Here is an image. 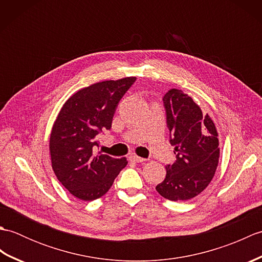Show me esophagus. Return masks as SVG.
Masks as SVG:
<instances>
[{
	"instance_id": "1",
	"label": "esophagus",
	"mask_w": 262,
	"mask_h": 262,
	"mask_svg": "<svg viewBox=\"0 0 262 262\" xmlns=\"http://www.w3.org/2000/svg\"><path fill=\"white\" fill-rule=\"evenodd\" d=\"M130 160L135 163H141V162H144V161H145V159H143L141 157H137V155H132Z\"/></svg>"
}]
</instances>
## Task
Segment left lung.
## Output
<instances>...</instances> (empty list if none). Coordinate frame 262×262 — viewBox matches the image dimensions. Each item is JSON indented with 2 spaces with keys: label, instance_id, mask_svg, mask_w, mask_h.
I'll use <instances>...</instances> for the list:
<instances>
[{
  "label": "left lung",
  "instance_id": "left-lung-1",
  "mask_svg": "<svg viewBox=\"0 0 262 262\" xmlns=\"http://www.w3.org/2000/svg\"><path fill=\"white\" fill-rule=\"evenodd\" d=\"M163 105L176 161L166 165L165 179L155 187L161 196L182 202L202 192L219 164V134L208 114L179 89L164 94Z\"/></svg>",
  "mask_w": 262,
  "mask_h": 262
}]
</instances>
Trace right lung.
Returning a JSON list of instances; mask_svg holds the SVG:
<instances>
[{"label": "right lung", "instance_id": "right-lung-1", "mask_svg": "<svg viewBox=\"0 0 262 262\" xmlns=\"http://www.w3.org/2000/svg\"><path fill=\"white\" fill-rule=\"evenodd\" d=\"M136 77L96 83L74 93L54 122L49 151L59 182L74 197L85 202L107 192L127 165L126 158L97 153L98 135L110 129L120 99Z\"/></svg>", "mask_w": 262, "mask_h": 262}]
</instances>
